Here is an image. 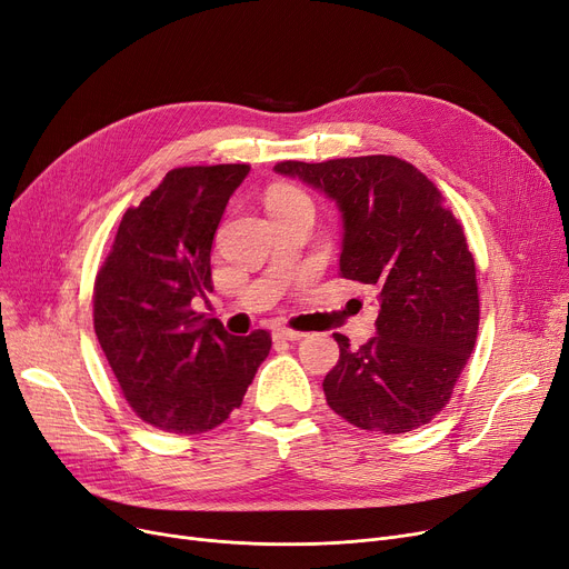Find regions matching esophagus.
<instances>
[{"label": "esophagus", "mask_w": 569, "mask_h": 569, "mask_svg": "<svg viewBox=\"0 0 569 569\" xmlns=\"http://www.w3.org/2000/svg\"><path fill=\"white\" fill-rule=\"evenodd\" d=\"M274 335L279 339H286V341H300L305 337V332H295V330H288V328H277Z\"/></svg>", "instance_id": "obj_1"}]
</instances>
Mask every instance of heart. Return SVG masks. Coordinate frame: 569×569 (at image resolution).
<instances>
[{"instance_id": "heart-1", "label": "heart", "mask_w": 569, "mask_h": 569, "mask_svg": "<svg viewBox=\"0 0 569 569\" xmlns=\"http://www.w3.org/2000/svg\"><path fill=\"white\" fill-rule=\"evenodd\" d=\"M292 204H311V202L305 192H300L298 188H290V186H274L267 192V209L292 207Z\"/></svg>"}]
</instances>
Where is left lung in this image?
Listing matches in <instances>:
<instances>
[{
    "label": "left lung",
    "mask_w": 569,
    "mask_h": 569,
    "mask_svg": "<svg viewBox=\"0 0 569 569\" xmlns=\"http://www.w3.org/2000/svg\"><path fill=\"white\" fill-rule=\"evenodd\" d=\"M277 174L326 192L341 213L339 271L377 290V337L351 349L323 381L335 413L360 430L402 435L447 407L475 351V258L437 186L395 156L286 160Z\"/></svg>",
    "instance_id": "1"
}]
</instances>
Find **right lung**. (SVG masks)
<instances>
[{"mask_svg": "<svg viewBox=\"0 0 569 569\" xmlns=\"http://www.w3.org/2000/svg\"><path fill=\"white\" fill-rule=\"evenodd\" d=\"M249 164L167 171L122 216L94 279V335L130 407L153 428L194 435L243 400L271 337L230 335L192 309L211 286V243Z\"/></svg>", "mask_w": 569, "mask_h": 569, "instance_id": "right-lung-1", "label": "right lung"}]
</instances>
